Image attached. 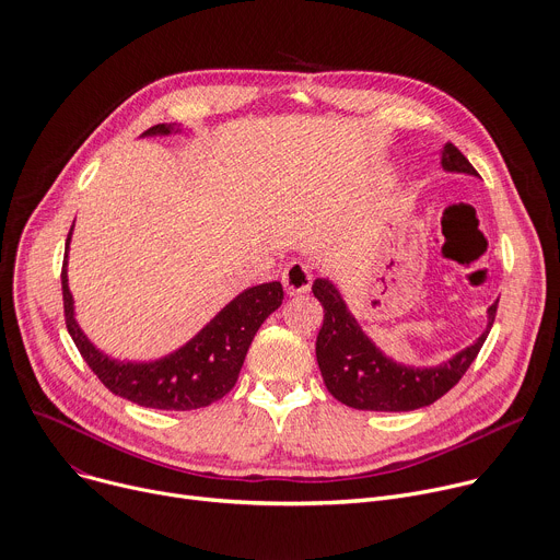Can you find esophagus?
I'll use <instances>...</instances> for the list:
<instances>
[{"mask_svg":"<svg viewBox=\"0 0 560 560\" xmlns=\"http://www.w3.org/2000/svg\"><path fill=\"white\" fill-rule=\"evenodd\" d=\"M283 288L290 294H301L308 292L313 285V266L311 264H301V261H292L285 270H283Z\"/></svg>","mask_w":560,"mask_h":560,"instance_id":"34e87169","label":"esophagus"}]
</instances>
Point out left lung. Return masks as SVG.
I'll list each match as a JSON object with an SVG mask.
<instances>
[{
  "label": "left lung",
  "instance_id": "obj_1",
  "mask_svg": "<svg viewBox=\"0 0 560 560\" xmlns=\"http://www.w3.org/2000/svg\"><path fill=\"white\" fill-rule=\"evenodd\" d=\"M440 165L448 174L478 176L471 163L451 142L440 149ZM313 292L324 306V326L315 348L324 384L335 399L358 411L401 413L422 409L440 399L474 364L498 308V301L487 308V326L474 343L435 366H411L388 358L366 335L358 317L348 311L343 294L330 277L315 279Z\"/></svg>",
  "mask_w": 560,
  "mask_h": 560
}]
</instances>
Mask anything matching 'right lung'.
Returning <instances> with one entry per match:
<instances>
[{"label":"right lung","instance_id":"1","mask_svg":"<svg viewBox=\"0 0 560 560\" xmlns=\"http://www.w3.org/2000/svg\"><path fill=\"white\" fill-rule=\"evenodd\" d=\"M183 133L176 125H154L147 136ZM75 225V223H73ZM73 225L67 238L62 266L65 319L71 339L89 369L112 393L161 411H191L210 406L232 390L245 362L247 348L261 324L281 306L283 288L279 281L259 283L238 292L230 303L165 358L151 362H120L100 350L75 319V301L69 288V249Z\"/></svg>","mask_w":560,"mask_h":560}]
</instances>
